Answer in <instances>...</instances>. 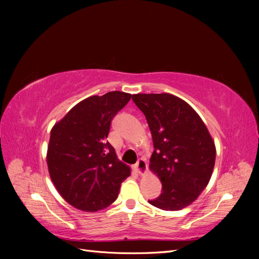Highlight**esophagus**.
Returning <instances> with one entry per match:
<instances>
[{
    "mask_svg": "<svg viewBox=\"0 0 259 259\" xmlns=\"http://www.w3.org/2000/svg\"><path fill=\"white\" fill-rule=\"evenodd\" d=\"M136 169L140 175H144L147 171V162L144 158H139L138 162L136 164Z\"/></svg>",
    "mask_w": 259,
    "mask_h": 259,
    "instance_id": "obj_1",
    "label": "esophagus"
}]
</instances>
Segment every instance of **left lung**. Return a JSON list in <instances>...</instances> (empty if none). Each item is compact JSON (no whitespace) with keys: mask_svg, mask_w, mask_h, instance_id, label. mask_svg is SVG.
Returning a JSON list of instances; mask_svg holds the SVG:
<instances>
[{"mask_svg":"<svg viewBox=\"0 0 259 259\" xmlns=\"http://www.w3.org/2000/svg\"><path fill=\"white\" fill-rule=\"evenodd\" d=\"M133 100L146 115L153 150L149 168L162 184L149 203L180 210L194 202L212 175L216 148L201 118L186 101L170 93H138Z\"/></svg>","mask_w":259,"mask_h":259,"instance_id":"left-lung-1","label":"left lung"}]
</instances>
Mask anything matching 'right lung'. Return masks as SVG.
Wrapping results in <instances>:
<instances>
[{
  "label": "right lung",
  "mask_w": 259,
  "mask_h": 259,
  "mask_svg": "<svg viewBox=\"0 0 259 259\" xmlns=\"http://www.w3.org/2000/svg\"><path fill=\"white\" fill-rule=\"evenodd\" d=\"M111 91L74 106L54 124L48 146L49 174L59 194L71 206L93 212L117 199L130 168L107 141L111 121L131 99Z\"/></svg>",
  "instance_id": "add662e5"
}]
</instances>
